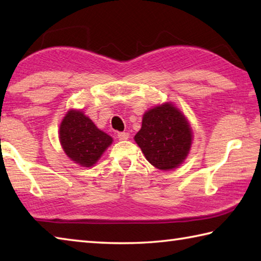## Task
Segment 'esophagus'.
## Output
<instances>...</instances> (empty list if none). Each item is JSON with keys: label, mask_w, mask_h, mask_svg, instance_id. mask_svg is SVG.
Segmentation results:
<instances>
[{"label": "esophagus", "mask_w": 261, "mask_h": 261, "mask_svg": "<svg viewBox=\"0 0 261 261\" xmlns=\"http://www.w3.org/2000/svg\"><path fill=\"white\" fill-rule=\"evenodd\" d=\"M129 134H127V132H118L117 134V138L120 139V140H126V139H129Z\"/></svg>", "instance_id": "1"}]
</instances>
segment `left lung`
<instances>
[{
	"mask_svg": "<svg viewBox=\"0 0 261 261\" xmlns=\"http://www.w3.org/2000/svg\"><path fill=\"white\" fill-rule=\"evenodd\" d=\"M135 140L151 165L160 170H170L188 156L192 130L182 112L166 102L144 114Z\"/></svg>",
	"mask_w": 261,
	"mask_h": 261,
	"instance_id": "8db88e82",
	"label": "left lung"
}]
</instances>
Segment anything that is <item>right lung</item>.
<instances>
[{
	"label": "right lung",
	"instance_id": "1",
	"mask_svg": "<svg viewBox=\"0 0 261 261\" xmlns=\"http://www.w3.org/2000/svg\"><path fill=\"white\" fill-rule=\"evenodd\" d=\"M59 134L65 154L83 167L94 166L113 143L112 137L98 129L82 110L71 109L65 114Z\"/></svg>",
	"mask_w": 261,
	"mask_h": 261
}]
</instances>
